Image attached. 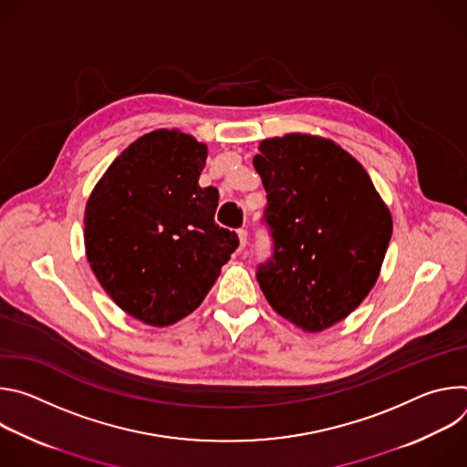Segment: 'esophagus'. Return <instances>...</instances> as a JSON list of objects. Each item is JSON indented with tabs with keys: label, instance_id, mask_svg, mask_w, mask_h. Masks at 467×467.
<instances>
[{
	"label": "esophagus",
	"instance_id": "1",
	"mask_svg": "<svg viewBox=\"0 0 467 467\" xmlns=\"http://www.w3.org/2000/svg\"><path fill=\"white\" fill-rule=\"evenodd\" d=\"M238 240H240V251H242L247 245V231L245 229L238 231Z\"/></svg>",
	"mask_w": 467,
	"mask_h": 467
}]
</instances>
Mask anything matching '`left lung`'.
Returning <instances> with one entry per match:
<instances>
[{
    "label": "left lung",
    "instance_id": "8db88e82",
    "mask_svg": "<svg viewBox=\"0 0 467 467\" xmlns=\"http://www.w3.org/2000/svg\"><path fill=\"white\" fill-rule=\"evenodd\" d=\"M253 164L268 192L274 258L256 279L272 308L305 332L348 317L375 286L393 220L364 166L310 132L264 139Z\"/></svg>",
    "mask_w": 467,
    "mask_h": 467
}]
</instances>
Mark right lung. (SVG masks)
I'll use <instances>...</instances> for the list:
<instances>
[{
	"mask_svg": "<svg viewBox=\"0 0 467 467\" xmlns=\"http://www.w3.org/2000/svg\"><path fill=\"white\" fill-rule=\"evenodd\" d=\"M207 146L157 129L107 168L85 207V251L109 297L129 316L168 327L203 303L238 247L214 222L220 193L199 186Z\"/></svg>",
	"mask_w": 467,
	"mask_h": 467,
	"instance_id": "right-lung-1",
	"label": "right lung"
}]
</instances>
